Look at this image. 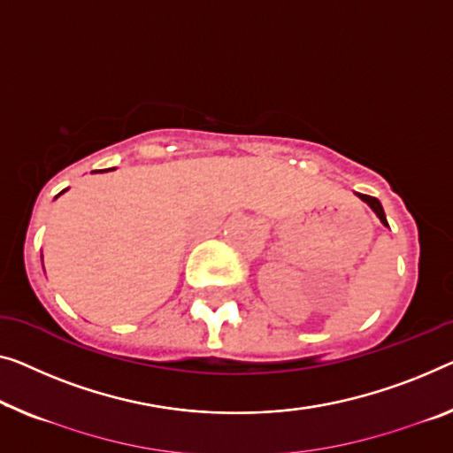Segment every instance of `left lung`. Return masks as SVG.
Instances as JSON below:
<instances>
[{"label": "left lung", "instance_id": "1", "mask_svg": "<svg viewBox=\"0 0 453 453\" xmlns=\"http://www.w3.org/2000/svg\"><path fill=\"white\" fill-rule=\"evenodd\" d=\"M357 197H360L364 203H366L370 209H372V211L376 213V218L380 219V224L384 226V227H388V221H387V215H384V209H382V205H380V201H378L376 197H370V195H362V193H356Z\"/></svg>", "mask_w": 453, "mask_h": 453}]
</instances>
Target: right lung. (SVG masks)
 I'll return each instance as SVG.
<instances>
[{"instance_id":"right-lung-1","label":"right lung","mask_w":453,"mask_h":453,"mask_svg":"<svg viewBox=\"0 0 453 453\" xmlns=\"http://www.w3.org/2000/svg\"><path fill=\"white\" fill-rule=\"evenodd\" d=\"M65 191H66V188H65ZM65 191H60V193H65Z\"/></svg>"}]
</instances>
